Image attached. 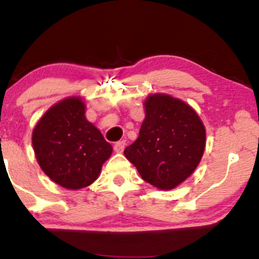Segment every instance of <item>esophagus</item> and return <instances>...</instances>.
Returning <instances> with one entry per match:
<instances>
[{
    "label": "esophagus",
    "mask_w": 259,
    "mask_h": 259,
    "mask_svg": "<svg viewBox=\"0 0 259 259\" xmlns=\"http://www.w3.org/2000/svg\"><path fill=\"white\" fill-rule=\"evenodd\" d=\"M125 142L124 140H120V142H116L115 143V145H114V150L116 151V153H122V151H124V149H125Z\"/></svg>",
    "instance_id": "34e87169"
}]
</instances>
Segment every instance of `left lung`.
Segmentation results:
<instances>
[{
    "label": "left lung",
    "mask_w": 259,
    "mask_h": 259,
    "mask_svg": "<svg viewBox=\"0 0 259 259\" xmlns=\"http://www.w3.org/2000/svg\"><path fill=\"white\" fill-rule=\"evenodd\" d=\"M138 139L124 150L149 184L163 190L184 182L199 164L205 148V127L198 114L179 99L150 95Z\"/></svg>",
    "instance_id": "8db88e82"
}]
</instances>
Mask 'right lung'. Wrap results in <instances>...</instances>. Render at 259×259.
Listing matches in <instances>:
<instances>
[{
	"instance_id": "right-lung-1",
	"label": "right lung",
	"mask_w": 259,
	"mask_h": 259,
	"mask_svg": "<svg viewBox=\"0 0 259 259\" xmlns=\"http://www.w3.org/2000/svg\"><path fill=\"white\" fill-rule=\"evenodd\" d=\"M36 159L56 184L76 190L98 179L113 146L85 117L80 98L55 104L38 120L32 133Z\"/></svg>"
}]
</instances>
